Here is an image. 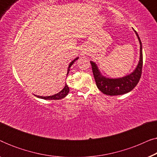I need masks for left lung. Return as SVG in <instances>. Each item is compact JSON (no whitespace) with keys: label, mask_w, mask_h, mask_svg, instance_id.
<instances>
[{"label":"left lung","mask_w":157,"mask_h":157,"mask_svg":"<svg viewBox=\"0 0 157 157\" xmlns=\"http://www.w3.org/2000/svg\"><path fill=\"white\" fill-rule=\"evenodd\" d=\"M134 31L136 33L139 44H140V58H139L138 65L134 71L131 73L130 74L126 75L122 78H106L101 74L96 64L93 61H90L96 86H97L98 89L106 95L117 96L128 93L132 89H134V88L136 86L140 80L143 66L142 45H141L140 38H139L138 33L135 30Z\"/></svg>","instance_id":"left-lung-1"}]
</instances>
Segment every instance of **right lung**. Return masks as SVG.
Instances as JSON below:
<instances>
[{
    "label": "right lung",
    "mask_w": 157,
    "mask_h": 157,
    "mask_svg": "<svg viewBox=\"0 0 157 157\" xmlns=\"http://www.w3.org/2000/svg\"><path fill=\"white\" fill-rule=\"evenodd\" d=\"M78 59V57H77L76 59H75L74 61H72L71 62L69 65H68V71H67V75L68 74V73H69V71H70V68L71 66L73 65V63H74V62L76 61L77 59ZM68 92H69V88H68V85L66 84L65 85V86L63 89L61 90V91L59 92V93H57L56 94H54V95L53 96H36L38 98H43V99H47V100H59V99H61V98H63L65 97L66 96L68 95Z\"/></svg>",
    "instance_id": "add662e5"
}]
</instances>
